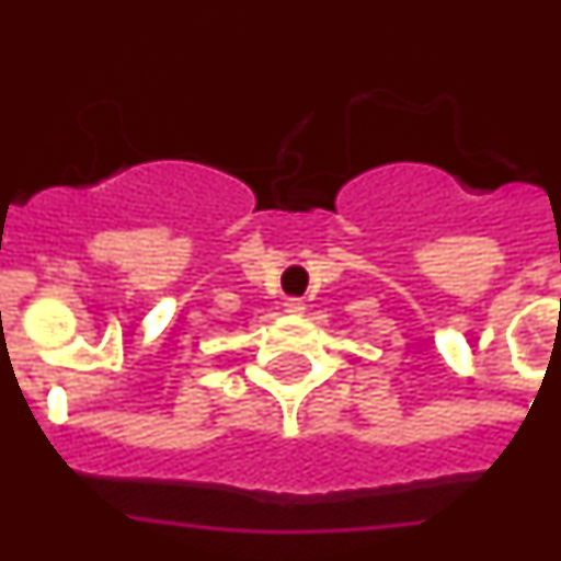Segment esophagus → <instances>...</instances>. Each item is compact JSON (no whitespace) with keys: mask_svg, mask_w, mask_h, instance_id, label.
I'll return each instance as SVG.
<instances>
[{"mask_svg":"<svg viewBox=\"0 0 561 561\" xmlns=\"http://www.w3.org/2000/svg\"><path fill=\"white\" fill-rule=\"evenodd\" d=\"M284 309H286V314H304L306 311V304L304 300H297V297H291V300H286L284 304Z\"/></svg>","mask_w":561,"mask_h":561,"instance_id":"34e87169","label":"esophagus"}]
</instances>
